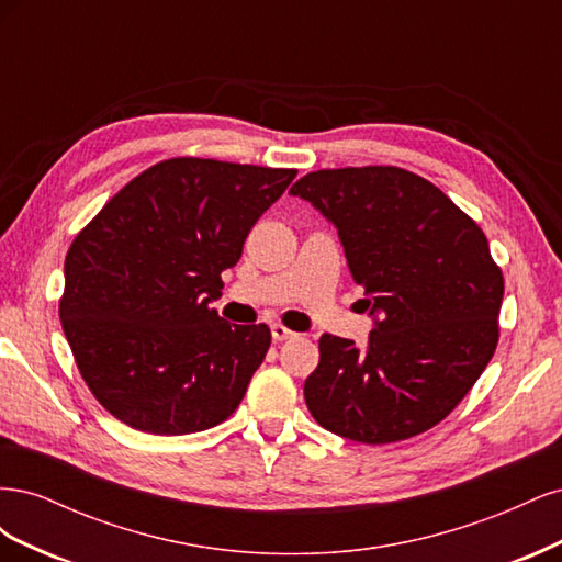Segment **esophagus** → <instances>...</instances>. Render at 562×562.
Masks as SVG:
<instances>
[{
    "instance_id": "esophagus-1",
    "label": "esophagus",
    "mask_w": 562,
    "mask_h": 562,
    "mask_svg": "<svg viewBox=\"0 0 562 562\" xmlns=\"http://www.w3.org/2000/svg\"><path fill=\"white\" fill-rule=\"evenodd\" d=\"M271 337H274V342H283V339H291L295 337L293 330H288L281 323H271Z\"/></svg>"
}]
</instances>
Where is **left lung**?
Instances as JSON below:
<instances>
[{
	"instance_id": "1",
	"label": "left lung",
	"mask_w": 562,
	"mask_h": 562,
	"mask_svg": "<svg viewBox=\"0 0 562 562\" xmlns=\"http://www.w3.org/2000/svg\"><path fill=\"white\" fill-rule=\"evenodd\" d=\"M291 194L335 225L372 316L366 347L323 335L304 382L312 417L384 446L446 419L495 353L504 279L481 227L436 184L396 166L333 168Z\"/></svg>"
}]
</instances>
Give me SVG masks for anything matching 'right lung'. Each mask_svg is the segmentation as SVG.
Listing matches in <instances>:
<instances>
[{
  "label": "right lung",
  "mask_w": 562,
  "mask_h": 562,
  "mask_svg": "<svg viewBox=\"0 0 562 562\" xmlns=\"http://www.w3.org/2000/svg\"><path fill=\"white\" fill-rule=\"evenodd\" d=\"M293 168L180 157L147 168L65 258L60 323L110 415L155 436L211 429L239 407L271 333L209 304Z\"/></svg>",
  "instance_id": "right-lung-1"
}]
</instances>
